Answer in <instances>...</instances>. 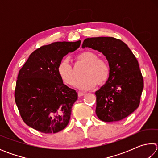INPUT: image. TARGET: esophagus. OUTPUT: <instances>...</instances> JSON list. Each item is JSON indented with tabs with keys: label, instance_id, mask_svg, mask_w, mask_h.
I'll list each match as a JSON object with an SVG mask.
<instances>
[{
	"label": "esophagus",
	"instance_id": "1",
	"mask_svg": "<svg viewBox=\"0 0 158 158\" xmlns=\"http://www.w3.org/2000/svg\"><path fill=\"white\" fill-rule=\"evenodd\" d=\"M84 95H85V93L78 92V96H79V97H81V96H84Z\"/></svg>",
	"mask_w": 158,
	"mask_h": 158
}]
</instances>
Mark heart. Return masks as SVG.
Instances as JSON below:
<instances>
[{
    "instance_id": "1",
    "label": "heart",
    "mask_w": 158,
    "mask_h": 158,
    "mask_svg": "<svg viewBox=\"0 0 158 158\" xmlns=\"http://www.w3.org/2000/svg\"><path fill=\"white\" fill-rule=\"evenodd\" d=\"M77 61L86 65L82 77L84 78L76 83L75 86L81 90L92 89L98 85L105 84L109 78L110 68L105 60L99 58L98 55L94 52L86 51L77 56ZM58 74L61 80L65 84L73 85L76 79L73 67L68 58H63L58 63Z\"/></svg>"
}]
</instances>
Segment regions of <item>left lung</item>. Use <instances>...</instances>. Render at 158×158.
I'll return each mask as SVG.
<instances>
[{"instance_id": "left-lung-1", "label": "left lung", "mask_w": 158, "mask_h": 158, "mask_svg": "<svg viewBox=\"0 0 158 158\" xmlns=\"http://www.w3.org/2000/svg\"><path fill=\"white\" fill-rule=\"evenodd\" d=\"M85 47L102 53L110 68L107 81L95 93L97 116L105 122L121 121L139 105L143 79L137 58L125 42L112 37L86 38Z\"/></svg>"}]
</instances>
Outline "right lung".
Returning <instances> with one entry per match:
<instances>
[{
  "instance_id": "add662e5",
  "label": "right lung",
  "mask_w": 158,
  "mask_h": 158,
  "mask_svg": "<svg viewBox=\"0 0 158 158\" xmlns=\"http://www.w3.org/2000/svg\"><path fill=\"white\" fill-rule=\"evenodd\" d=\"M74 42H56L31 53L17 77L15 102L23 121L42 133H56L70 119L72 107L78 98L60 78L58 63L80 46Z\"/></svg>"
}]
</instances>
